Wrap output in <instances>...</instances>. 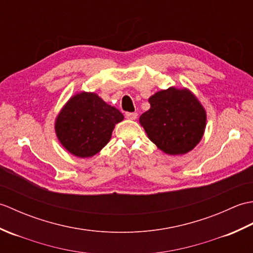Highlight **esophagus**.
Instances as JSON below:
<instances>
[{
  "label": "esophagus",
  "mask_w": 253,
  "mask_h": 253,
  "mask_svg": "<svg viewBox=\"0 0 253 253\" xmlns=\"http://www.w3.org/2000/svg\"><path fill=\"white\" fill-rule=\"evenodd\" d=\"M125 116H126V118H127V120H131V121H135V120H137V117H138V114H137V113H126V114H125Z\"/></svg>",
  "instance_id": "obj_1"
}]
</instances>
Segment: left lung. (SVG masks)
Here are the masks:
<instances>
[{"label": "left lung", "mask_w": 253, "mask_h": 253, "mask_svg": "<svg viewBox=\"0 0 253 253\" xmlns=\"http://www.w3.org/2000/svg\"><path fill=\"white\" fill-rule=\"evenodd\" d=\"M151 107L139 118L148 138L169 155L186 154L200 142L207 112L189 89L170 87L149 98Z\"/></svg>", "instance_id": "obj_1"}]
</instances>
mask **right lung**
I'll list each match as a JSON object with an SVG mask.
<instances>
[{
  "label": "right lung",
  "mask_w": 253,
  "mask_h": 253,
  "mask_svg": "<svg viewBox=\"0 0 253 253\" xmlns=\"http://www.w3.org/2000/svg\"><path fill=\"white\" fill-rule=\"evenodd\" d=\"M124 115L94 92L73 95L55 118L58 141L78 158H91L103 149Z\"/></svg>",
  "instance_id": "right-lung-1"
}]
</instances>
